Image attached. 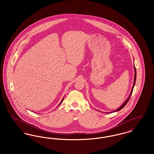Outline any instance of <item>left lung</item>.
Segmentation results:
<instances>
[{"label": "left lung", "instance_id": "8db88e82", "mask_svg": "<svg viewBox=\"0 0 154 154\" xmlns=\"http://www.w3.org/2000/svg\"><path fill=\"white\" fill-rule=\"evenodd\" d=\"M134 81H133V87H132V90H131V94H130V95L129 96H128V97L127 98V99L125 101L124 103L121 105V106H120L119 108H118L117 109H116V110H114V111H111V112H110V113H111V112H116V111H119V110H121L122 109H123L124 107L125 106V105L128 103V101H129V99L131 98V96L132 95V92H133V88H134V85H135V83H136V67H135V66H134ZM106 113H109V112H106Z\"/></svg>", "mask_w": 154, "mask_h": 154}]
</instances>
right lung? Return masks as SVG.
I'll use <instances>...</instances> for the list:
<instances>
[{
  "label": "right lung",
  "mask_w": 154,
  "mask_h": 154,
  "mask_svg": "<svg viewBox=\"0 0 154 154\" xmlns=\"http://www.w3.org/2000/svg\"><path fill=\"white\" fill-rule=\"evenodd\" d=\"M63 99H64V97H63V99H62V100H61V102H60V103H59V105H60V104H61V103H62V102H63Z\"/></svg>",
  "instance_id": "obj_1"
}]
</instances>
